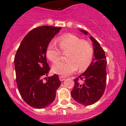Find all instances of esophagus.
Wrapping results in <instances>:
<instances>
[{
  "label": "esophagus",
  "instance_id": "1",
  "mask_svg": "<svg viewBox=\"0 0 126 126\" xmlns=\"http://www.w3.org/2000/svg\"><path fill=\"white\" fill-rule=\"evenodd\" d=\"M59 79L60 81H63L65 79V77H64V76H59Z\"/></svg>",
  "mask_w": 126,
  "mask_h": 126
}]
</instances>
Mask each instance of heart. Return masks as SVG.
Listing matches in <instances>:
<instances>
[{
    "mask_svg": "<svg viewBox=\"0 0 126 126\" xmlns=\"http://www.w3.org/2000/svg\"><path fill=\"white\" fill-rule=\"evenodd\" d=\"M57 43L63 52H68L66 62H56L52 66L54 73L62 76H69L77 70L83 71L90 66L93 56L92 46L87 41L82 40L78 36L72 34H66L60 36ZM46 55L52 62L59 59L61 51L55 43L51 41L47 47Z\"/></svg>",
    "mask_w": 126,
    "mask_h": 126,
    "instance_id": "obj_1",
    "label": "heart"
}]
</instances>
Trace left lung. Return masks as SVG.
Instances as JSON below:
<instances>
[{"label": "left lung", "instance_id": "8db88e82", "mask_svg": "<svg viewBox=\"0 0 126 126\" xmlns=\"http://www.w3.org/2000/svg\"><path fill=\"white\" fill-rule=\"evenodd\" d=\"M80 31L87 35L88 32ZM93 46L94 58L87 69L75 79L74 86L71 92L72 98L79 104L90 105L97 102L105 91L107 80V60L105 52L99 43L90 36Z\"/></svg>", "mask_w": 126, "mask_h": 126}]
</instances>
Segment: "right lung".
<instances>
[{
	"label": "right lung",
	"mask_w": 126,
	"mask_h": 126,
	"mask_svg": "<svg viewBox=\"0 0 126 126\" xmlns=\"http://www.w3.org/2000/svg\"><path fill=\"white\" fill-rule=\"evenodd\" d=\"M61 29L49 25L33 29L24 38L15 55L19 92L24 101L35 109H44L52 104L61 84L57 74L46 78V82L43 81L50 70L46 60L47 47Z\"/></svg>",
	"instance_id": "right-lung-1"
}]
</instances>
